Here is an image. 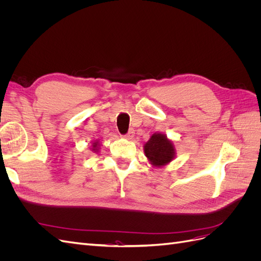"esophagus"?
<instances>
[{"mask_svg": "<svg viewBox=\"0 0 261 261\" xmlns=\"http://www.w3.org/2000/svg\"><path fill=\"white\" fill-rule=\"evenodd\" d=\"M134 135H135V132H134V129H130L127 134H126V135H124V138L130 140V139H133Z\"/></svg>", "mask_w": 261, "mask_h": 261, "instance_id": "esophagus-1", "label": "esophagus"}]
</instances>
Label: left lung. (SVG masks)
Returning <instances> with one entry per match:
<instances>
[{
    "mask_svg": "<svg viewBox=\"0 0 261 261\" xmlns=\"http://www.w3.org/2000/svg\"><path fill=\"white\" fill-rule=\"evenodd\" d=\"M145 154L155 167L169 163L174 158V146L163 134H153L144 146Z\"/></svg>",
    "mask_w": 261,
    "mask_h": 261,
    "instance_id": "1",
    "label": "left lung"
}]
</instances>
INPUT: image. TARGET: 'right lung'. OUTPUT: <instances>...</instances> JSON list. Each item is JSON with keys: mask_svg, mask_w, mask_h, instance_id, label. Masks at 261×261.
<instances>
[{"mask_svg": "<svg viewBox=\"0 0 261 261\" xmlns=\"http://www.w3.org/2000/svg\"><path fill=\"white\" fill-rule=\"evenodd\" d=\"M97 146H98V141H97V143L93 144V149L92 150H97Z\"/></svg>", "mask_w": 261, "mask_h": 261, "instance_id": "add662e5", "label": "right lung"}]
</instances>
